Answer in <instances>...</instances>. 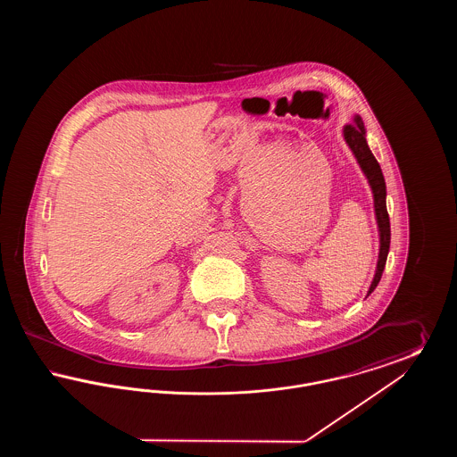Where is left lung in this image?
<instances>
[{
	"mask_svg": "<svg viewBox=\"0 0 457 457\" xmlns=\"http://www.w3.org/2000/svg\"><path fill=\"white\" fill-rule=\"evenodd\" d=\"M343 137L345 142L348 144L351 153L354 155L356 162L360 164L361 171L365 174L367 181H369L371 194H373V209H375V219H377V226H378V261H377V269H375V276L370 284L369 293L367 296L373 293V289L377 287V284L382 278L387 255H389V246H391V220L387 214V205H386V179L380 170V164L377 162L375 155L371 154L367 142V130L363 125V120L360 114H354L353 123L346 125L343 129Z\"/></svg>",
	"mask_w": 457,
	"mask_h": 457,
	"instance_id": "8db88e82",
	"label": "left lung"
}]
</instances>
